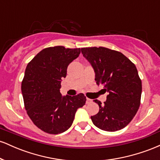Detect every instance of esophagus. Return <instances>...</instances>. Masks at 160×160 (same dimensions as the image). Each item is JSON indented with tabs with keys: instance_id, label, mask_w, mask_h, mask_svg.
<instances>
[{
	"instance_id": "obj_1",
	"label": "esophagus",
	"mask_w": 160,
	"mask_h": 160,
	"mask_svg": "<svg viewBox=\"0 0 160 160\" xmlns=\"http://www.w3.org/2000/svg\"><path fill=\"white\" fill-rule=\"evenodd\" d=\"M92 102V99L86 98V104H90Z\"/></svg>"
}]
</instances>
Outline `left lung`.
<instances>
[{"label":"left lung","mask_w":160,"mask_h":160,"mask_svg":"<svg viewBox=\"0 0 160 160\" xmlns=\"http://www.w3.org/2000/svg\"><path fill=\"white\" fill-rule=\"evenodd\" d=\"M81 52L94 69L96 83L108 94L104 104L94 100L99 111L91 117L93 124L107 132L122 129L140 106L142 86L136 67L122 53L105 47L81 48Z\"/></svg>","instance_id":"8db88e82"}]
</instances>
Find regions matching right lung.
I'll return each instance as SVG.
<instances>
[{
	"label": "right lung",
	"instance_id": "obj_1",
	"mask_svg": "<svg viewBox=\"0 0 160 160\" xmlns=\"http://www.w3.org/2000/svg\"><path fill=\"white\" fill-rule=\"evenodd\" d=\"M80 53V48L48 47L28 64L22 82L25 108L34 124L45 132L56 135L68 129L77 110L86 103L82 93L74 96L60 93L68 66Z\"/></svg>",
	"mask_w": 160,
	"mask_h": 160
}]
</instances>
